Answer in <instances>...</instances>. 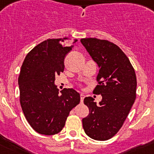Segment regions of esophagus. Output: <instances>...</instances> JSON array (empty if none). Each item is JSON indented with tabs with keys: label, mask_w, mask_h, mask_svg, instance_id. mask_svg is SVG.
Listing matches in <instances>:
<instances>
[{
	"label": "esophagus",
	"mask_w": 154,
	"mask_h": 154,
	"mask_svg": "<svg viewBox=\"0 0 154 154\" xmlns=\"http://www.w3.org/2000/svg\"><path fill=\"white\" fill-rule=\"evenodd\" d=\"M84 98H85V95L83 93L80 94V100H81V103H83Z\"/></svg>",
	"instance_id": "1"
}]
</instances>
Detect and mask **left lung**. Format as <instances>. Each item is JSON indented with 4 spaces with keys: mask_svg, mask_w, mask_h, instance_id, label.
Masks as SVG:
<instances>
[{
    "mask_svg": "<svg viewBox=\"0 0 154 154\" xmlns=\"http://www.w3.org/2000/svg\"><path fill=\"white\" fill-rule=\"evenodd\" d=\"M81 42L99 65L98 85L93 93L103 97L98 106L92 97L84 99L89 113L82 119V126L90 138L107 140L120 130L135 102V70L124 52L112 42L95 38H82Z\"/></svg>",
    "mask_w": 154,
    "mask_h": 154,
    "instance_id": "obj_1",
    "label": "left lung"
}]
</instances>
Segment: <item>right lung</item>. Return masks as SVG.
I'll return each mask as SVG.
<instances>
[{
  "mask_svg": "<svg viewBox=\"0 0 154 154\" xmlns=\"http://www.w3.org/2000/svg\"><path fill=\"white\" fill-rule=\"evenodd\" d=\"M69 40L42 42L28 53L21 65L18 85L22 111L30 126L43 135L59 133L69 112L80 102L75 90L64 89L60 94L55 85V75L64 72L65 56L74 47Z\"/></svg>",
  "mask_w": 154,
  "mask_h": 154,
  "instance_id": "1",
  "label": "right lung"
}]
</instances>
